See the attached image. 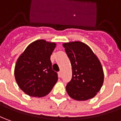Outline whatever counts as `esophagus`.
<instances>
[{
  "label": "esophagus",
  "mask_w": 121,
  "mask_h": 121,
  "mask_svg": "<svg viewBox=\"0 0 121 121\" xmlns=\"http://www.w3.org/2000/svg\"><path fill=\"white\" fill-rule=\"evenodd\" d=\"M58 75H59V78H61V77H62V72L59 71V72H58Z\"/></svg>",
  "instance_id": "1"
}]
</instances>
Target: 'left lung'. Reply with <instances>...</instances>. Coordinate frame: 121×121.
Returning a JSON list of instances; mask_svg holds the SVG:
<instances>
[{
    "label": "left lung",
    "mask_w": 121,
    "mask_h": 121,
    "mask_svg": "<svg viewBox=\"0 0 121 121\" xmlns=\"http://www.w3.org/2000/svg\"><path fill=\"white\" fill-rule=\"evenodd\" d=\"M62 45L72 65V77L66 87L69 95L78 101L93 98L104 84V70L99 60L82 42L72 41Z\"/></svg>",
    "instance_id": "1"
}]
</instances>
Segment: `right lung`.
I'll use <instances>...</instances> for the list:
<instances>
[{"mask_svg": "<svg viewBox=\"0 0 121 121\" xmlns=\"http://www.w3.org/2000/svg\"><path fill=\"white\" fill-rule=\"evenodd\" d=\"M55 47V43L37 40L30 44L17 59L15 79L25 94L31 97H43L55 85L58 75L52 70L51 61Z\"/></svg>", "mask_w": 121, "mask_h": 121, "instance_id": "right-lung-1", "label": "right lung"}]
</instances>
